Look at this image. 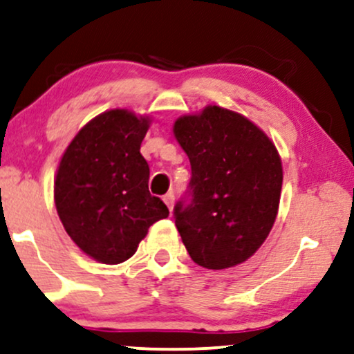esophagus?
Returning a JSON list of instances; mask_svg holds the SVG:
<instances>
[{"mask_svg": "<svg viewBox=\"0 0 354 354\" xmlns=\"http://www.w3.org/2000/svg\"><path fill=\"white\" fill-rule=\"evenodd\" d=\"M163 201L166 203V206H168L169 209L173 208V201H174V193H173V191H168V193L165 194V196H163Z\"/></svg>", "mask_w": 354, "mask_h": 354, "instance_id": "esophagus-1", "label": "esophagus"}]
</instances>
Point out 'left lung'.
I'll return each instance as SVG.
<instances>
[{"instance_id": "left-lung-1", "label": "left lung", "mask_w": 354, "mask_h": 354, "mask_svg": "<svg viewBox=\"0 0 354 354\" xmlns=\"http://www.w3.org/2000/svg\"><path fill=\"white\" fill-rule=\"evenodd\" d=\"M174 136L191 180L174 225L196 265L225 270L246 261L270 234L283 185L279 154L258 126L219 106L183 116Z\"/></svg>"}]
</instances>
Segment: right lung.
<instances>
[{
    "label": "right lung",
    "mask_w": 354,
    "mask_h": 354,
    "mask_svg": "<svg viewBox=\"0 0 354 354\" xmlns=\"http://www.w3.org/2000/svg\"><path fill=\"white\" fill-rule=\"evenodd\" d=\"M148 128L146 118L111 109L89 121L61 158L55 183L61 223L104 265L131 258L149 226L169 214L148 189L149 166L140 153Z\"/></svg>",
    "instance_id": "right-lung-1"
}]
</instances>
